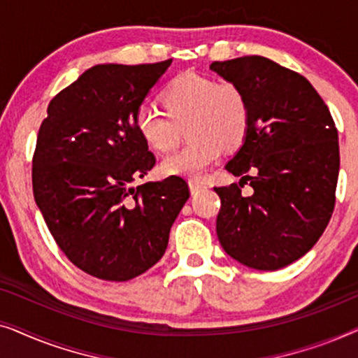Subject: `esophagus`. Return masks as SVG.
Instances as JSON below:
<instances>
[{"label":"esophagus","instance_id":"esophagus-1","mask_svg":"<svg viewBox=\"0 0 358 358\" xmlns=\"http://www.w3.org/2000/svg\"><path fill=\"white\" fill-rule=\"evenodd\" d=\"M189 189H190V194H199L200 190H203V189H207V184L205 182H202V180H195V179H192V180H189Z\"/></svg>","mask_w":358,"mask_h":358}]
</instances>
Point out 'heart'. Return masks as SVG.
Wrapping results in <instances>:
<instances>
[{"label":"heart","mask_w":358,"mask_h":358,"mask_svg":"<svg viewBox=\"0 0 358 358\" xmlns=\"http://www.w3.org/2000/svg\"><path fill=\"white\" fill-rule=\"evenodd\" d=\"M168 114L158 107L141 104L135 125L141 138L156 151H168L178 145L180 129L187 127L192 140L161 163L166 176L199 179L222 156L223 146L234 150L246 138L249 127L248 102L243 92L229 83L182 73L163 92Z\"/></svg>","instance_id":"obj_1"}]
</instances>
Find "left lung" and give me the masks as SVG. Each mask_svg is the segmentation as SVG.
<instances>
[{"instance_id":"left-lung-1","label":"left lung","mask_w":358,"mask_h":358,"mask_svg":"<svg viewBox=\"0 0 358 358\" xmlns=\"http://www.w3.org/2000/svg\"><path fill=\"white\" fill-rule=\"evenodd\" d=\"M210 70L243 92L249 110L246 138L224 166L239 184L215 187L220 244L244 266L277 271L305 256L331 220L341 164L334 120L305 76L268 58ZM248 182L255 192L244 198Z\"/></svg>"}]
</instances>
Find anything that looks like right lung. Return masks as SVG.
Here are the masks:
<instances>
[{
  "label": "right lung",
  "mask_w": 358,
  "mask_h": 358,
  "mask_svg": "<svg viewBox=\"0 0 358 358\" xmlns=\"http://www.w3.org/2000/svg\"><path fill=\"white\" fill-rule=\"evenodd\" d=\"M171 62L90 68L53 97L38 130L34 199L65 256L101 280L127 282L153 267L190 195L178 176L131 185L156 161L136 109Z\"/></svg>",
  "instance_id": "1"
}]
</instances>
